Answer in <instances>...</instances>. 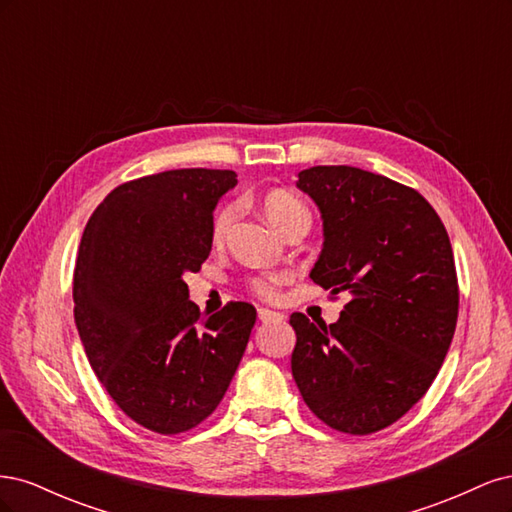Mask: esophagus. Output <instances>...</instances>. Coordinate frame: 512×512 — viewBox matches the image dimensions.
<instances>
[{
    "label": "esophagus",
    "instance_id": "34e87169",
    "mask_svg": "<svg viewBox=\"0 0 512 512\" xmlns=\"http://www.w3.org/2000/svg\"><path fill=\"white\" fill-rule=\"evenodd\" d=\"M258 320H260V322L284 320V314H280V312H273V309H267V307H260V309H258Z\"/></svg>",
    "mask_w": 512,
    "mask_h": 512
}]
</instances>
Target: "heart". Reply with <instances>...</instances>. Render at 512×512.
Masks as SVG:
<instances>
[{"mask_svg":"<svg viewBox=\"0 0 512 512\" xmlns=\"http://www.w3.org/2000/svg\"><path fill=\"white\" fill-rule=\"evenodd\" d=\"M260 207H262V213H265V218L273 224L275 230H280L282 235H286V232L294 226H301V224L309 226V220H312V215H309V209L305 207L303 200L284 190H273L262 196ZM235 218H237V205H226L215 213L213 226H211L213 241H222L226 237V232L232 226V222H235ZM284 280L286 275H280V273L256 275L247 282V286H250V290L258 294V297L273 299L277 294V288L282 286Z\"/></svg>","mask_w":512,"mask_h":512,"instance_id":"obj_1","label":"heart"}]
</instances>
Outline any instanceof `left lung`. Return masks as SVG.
Masks as SVG:
<instances>
[{"label":"left lung","instance_id":"obj_1","mask_svg":"<svg viewBox=\"0 0 512 512\" xmlns=\"http://www.w3.org/2000/svg\"><path fill=\"white\" fill-rule=\"evenodd\" d=\"M297 188L324 226L309 277L350 301L329 327L290 316L292 378L322 423L367 436L399 421L444 363L459 312L453 247L427 200L389 177L312 166Z\"/></svg>","mask_w":512,"mask_h":512}]
</instances>
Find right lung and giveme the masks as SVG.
<instances>
[{
	"label": "right lung",
	"mask_w": 512,
	"mask_h": 512,
	"mask_svg": "<svg viewBox=\"0 0 512 512\" xmlns=\"http://www.w3.org/2000/svg\"><path fill=\"white\" fill-rule=\"evenodd\" d=\"M235 183L215 168L121 183L79 245L72 297L89 365L134 423L164 436L220 406L256 322L245 301L203 316L183 282L207 260L213 209Z\"/></svg>",
	"instance_id": "1"
}]
</instances>
